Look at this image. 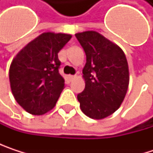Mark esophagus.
Listing matches in <instances>:
<instances>
[{"instance_id":"34e87169","label":"esophagus","mask_w":153,"mask_h":153,"mask_svg":"<svg viewBox=\"0 0 153 153\" xmlns=\"http://www.w3.org/2000/svg\"><path fill=\"white\" fill-rule=\"evenodd\" d=\"M69 79L70 80H73V79H74L75 78H76V75H69Z\"/></svg>"}]
</instances>
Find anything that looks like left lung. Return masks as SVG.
<instances>
[{
	"instance_id": "1",
	"label": "left lung",
	"mask_w": 153,
	"mask_h": 153,
	"mask_svg": "<svg viewBox=\"0 0 153 153\" xmlns=\"http://www.w3.org/2000/svg\"><path fill=\"white\" fill-rule=\"evenodd\" d=\"M75 36L87 57L82 70L86 85L77 98L84 114L101 120L117 111L124 100L129 82L128 61L120 47L97 32Z\"/></svg>"
}]
</instances>
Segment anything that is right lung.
Wrapping results in <instances>:
<instances>
[{
	"label": "right lung",
	"mask_w": 153,
	"mask_h": 153,
	"mask_svg": "<svg viewBox=\"0 0 153 153\" xmlns=\"http://www.w3.org/2000/svg\"><path fill=\"white\" fill-rule=\"evenodd\" d=\"M70 34L44 33L25 47L10 67V82L16 101L27 112L42 115L50 111L64 89L58 52Z\"/></svg>",
	"instance_id": "obj_1"
}]
</instances>
